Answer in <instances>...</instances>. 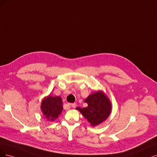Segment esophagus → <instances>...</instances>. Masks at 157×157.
I'll list each match as a JSON object with an SVG mask.
<instances>
[{
  "mask_svg": "<svg viewBox=\"0 0 157 157\" xmlns=\"http://www.w3.org/2000/svg\"><path fill=\"white\" fill-rule=\"evenodd\" d=\"M68 105L70 106L71 108H75V107L77 106V104L75 103H73V104H68Z\"/></svg>",
  "mask_w": 157,
  "mask_h": 157,
  "instance_id": "obj_1",
  "label": "esophagus"
}]
</instances>
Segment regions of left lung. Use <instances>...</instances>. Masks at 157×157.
I'll list each match as a JSON object with an SVG mask.
<instances>
[{
	"mask_svg": "<svg viewBox=\"0 0 157 157\" xmlns=\"http://www.w3.org/2000/svg\"><path fill=\"white\" fill-rule=\"evenodd\" d=\"M87 108L76 109L82 113L92 126H97L108 117L111 112V103L109 99L101 91L94 93L86 98Z\"/></svg>",
	"mask_w": 157,
	"mask_h": 157,
	"instance_id": "left-lung-1",
	"label": "left lung"
}]
</instances>
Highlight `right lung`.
Segmentation results:
<instances>
[{
  "mask_svg": "<svg viewBox=\"0 0 157 157\" xmlns=\"http://www.w3.org/2000/svg\"><path fill=\"white\" fill-rule=\"evenodd\" d=\"M42 112L48 121H54L63 111V101L60 97L48 96L41 104Z\"/></svg>",
  "mask_w": 157,
  "mask_h": 157,
  "instance_id": "right-lung-1",
  "label": "right lung"
}]
</instances>
